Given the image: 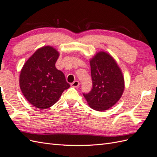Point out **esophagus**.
I'll return each mask as SVG.
<instances>
[{"mask_svg": "<svg viewBox=\"0 0 157 157\" xmlns=\"http://www.w3.org/2000/svg\"><path fill=\"white\" fill-rule=\"evenodd\" d=\"M79 84H80V83L78 81V80H75V81H74L73 82L71 83V86H72V87L77 88V87H78L79 86Z\"/></svg>", "mask_w": 157, "mask_h": 157, "instance_id": "esophagus-1", "label": "esophagus"}]
</instances>
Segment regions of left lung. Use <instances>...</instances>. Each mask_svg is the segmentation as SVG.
<instances>
[{
    "label": "left lung",
    "mask_w": 157,
    "mask_h": 157,
    "mask_svg": "<svg viewBox=\"0 0 157 157\" xmlns=\"http://www.w3.org/2000/svg\"><path fill=\"white\" fill-rule=\"evenodd\" d=\"M92 88L83 93L92 109L103 111L119 100L124 90V80L115 60L105 52H99L90 61Z\"/></svg>",
    "instance_id": "1"
}]
</instances>
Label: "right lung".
Wrapping results in <instances>:
<instances>
[{
  "label": "right lung",
  "instance_id": "obj_1",
  "mask_svg": "<svg viewBox=\"0 0 157 157\" xmlns=\"http://www.w3.org/2000/svg\"><path fill=\"white\" fill-rule=\"evenodd\" d=\"M59 52L46 46L38 49L28 59L21 71L20 86L23 96L33 106L49 108L70 87L62 71L56 67Z\"/></svg>",
  "mask_w": 157,
  "mask_h": 157
}]
</instances>
